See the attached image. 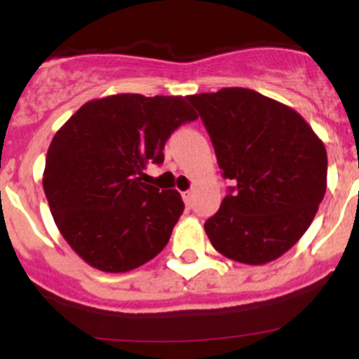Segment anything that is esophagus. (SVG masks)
Masks as SVG:
<instances>
[{"mask_svg":"<svg viewBox=\"0 0 359 359\" xmlns=\"http://www.w3.org/2000/svg\"><path fill=\"white\" fill-rule=\"evenodd\" d=\"M183 201H185V205L187 207H190V205H192V192H190V190H187V192H183Z\"/></svg>","mask_w":359,"mask_h":359,"instance_id":"34e87169","label":"esophagus"}]
</instances>
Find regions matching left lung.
<instances>
[{
  "label": "left lung",
  "mask_w": 359,
  "mask_h": 359,
  "mask_svg": "<svg viewBox=\"0 0 359 359\" xmlns=\"http://www.w3.org/2000/svg\"><path fill=\"white\" fill-rule=\"evenodd\" d=\"M219 169L236 187L205 231L219 253L266 264L313 223L327 189V151L293 107L246 88L190 95Z\"/></svg>",
  "instance_id": "1"
}]
</instances>
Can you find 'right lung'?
I'll return each mask as SVG.
<instances>
[{
  "label": "right lung",
  "mask_w": 359,
  "mask_h": 359,
  "mask_svg": "<svg viewBox=\"0 0 359 359\" xmlns=\"http://www.w3.org/2000/svg\"><path fill=\"white\" fill-rule=\"evenodd\" d=\"M198 118L187 97L109 95L86 102L53 136L43 189L72 250L106 273H126L165 248L182 196L144 183L165 142Z\"/></svg>",
  "instance_id": "obj_1"
}]
</instances>
